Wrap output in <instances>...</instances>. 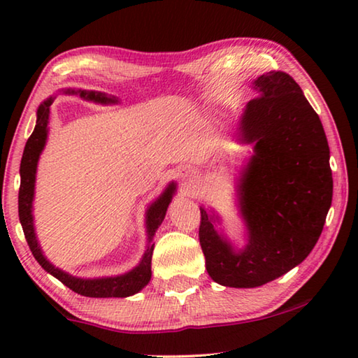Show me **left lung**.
I'll use <instances>...</instances> for the list:
<instances>
[{
	"label": "left lung",
	"mask_w": 358,
	"mask_h": 358,
	"mask_svg": "<svg viewBox=\"0 0 358 358\" xmlns=\"http://www.w3.org/2000/svg\"><path fill=\"white\" fill-rule=\"evenodd\" d=\"M237 128L254 155L238 185L248 245L235 250L201 207L199 240L215 282L259 287L287 273L313 251L331 205L330 148L319 115L292 77L270 71L254 80Z\"/></svg>",
	"instance_id": "1"
}]
</instances>
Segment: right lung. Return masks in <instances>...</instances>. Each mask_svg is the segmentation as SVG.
I'll return each instance as SVG.
<instances>
[{
    "instance_id": "1",
    "label": "right lung",
    "mask_w": 358,
    "mask_h": 358,
    "mask_svg": "<svg viewBox=\"0 0 358 358\" xmlns=\"http://www.w3.org/2000/svg\"><path fill=\"white\" fill-rule=\"evenodd\" d=\"M64 93L69 94H80L82 98L101 102V104H108V102H117L115 98H107L102 93L94 92H82V90H66ZM53 98H48L42 102L38 108V120H36V128L33 134L29 136L28 142L23 150L22 162H20V189H19V217L20 224L25 234V238L28 241L29 250H31L34 259L38 260L39 265L44 268L47 273H50L62 281L64 286H68L74 292L93 296V299H108V296H129L137 294L142 290L151 280V256H153V235L156 234L157 227L164 221L166 211L169 203L172 201V196L175 194V183H171L166 191L161 194L159 199L150 205L147 210V232H148V246L145 251L143 257L136 268L120 276H110V278H96V280H82V278L71 276L66 271L53 266L48 260L44 257L41 251V246L38 243L34 234V224H33V197H34V181H36V169H38L39 156L44 150V145L47 141V124H48V115H50V106Z\"/></svg>"
}]
</instances>
